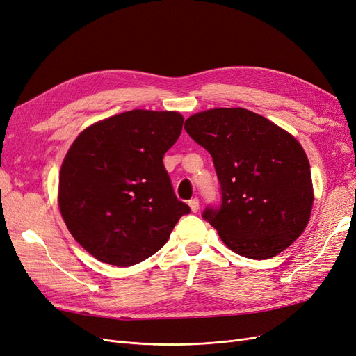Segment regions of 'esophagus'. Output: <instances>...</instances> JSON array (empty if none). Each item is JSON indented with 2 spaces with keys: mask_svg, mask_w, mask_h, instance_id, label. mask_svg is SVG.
<instances>
[{
  "mask_svg": "<svg viewBox=\"0 0 356 356\" xmlns=\"http://www.w3.org/2000/svg\"><path fill=\"white\" fill-rule=\"evenodd\" d=\"M189 207H191V209H192V213H198V209H200V200H198V198L191 200V201H189Z\"/></svg>",
  "mask_w": 356,
  "mask_h": 356,
  "instance_id": "esophagus-1",
  "label": "esophagus"
}]
</instances>
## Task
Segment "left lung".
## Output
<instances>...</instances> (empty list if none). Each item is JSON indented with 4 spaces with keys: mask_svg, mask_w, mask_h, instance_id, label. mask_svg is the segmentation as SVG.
I'll return each mask as SVG.
<instances>
[{
    "mask_svg": "<svg viewBox=\"0 0 356 356\" xmlns=\"http://www.w3.org/2000/svg\"><path fill=\"white\" fill-rule=\"evenodd\" d=\"M213 156L221 205L202 214L233 252L268 259L305 230L314 202L308 156L286 130L245 108H213L185 122Z\"/></svg>",
    "mask_w": 356,
    "mask_h": 356,
    "instance_id": "obj_1",
    "label": "left lung"
}]
</instances>
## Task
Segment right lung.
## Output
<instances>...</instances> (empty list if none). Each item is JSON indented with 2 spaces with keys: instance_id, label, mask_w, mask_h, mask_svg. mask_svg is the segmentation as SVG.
Returning a JSON list of instances; mask_svg holds the SVG:
<instances>
[{
  "instance_id": "obj_1",
  "label": "right lung",
  "mask_w": 356,
  "mask_h": 356,
  "mask_svg": "<svg viewBox=\"0 0 356 356\" xmlns=\"http://www.w3.org/2000/svg\"><path fill=\"white\" fill-rule=\"evenodd\" d=\"M181 126L176 111L131 110L86 127L72 143L60 170V213L98 261L138 264L160 251L191 213L163 164Z\"/></svg>"
}]
</instances>
